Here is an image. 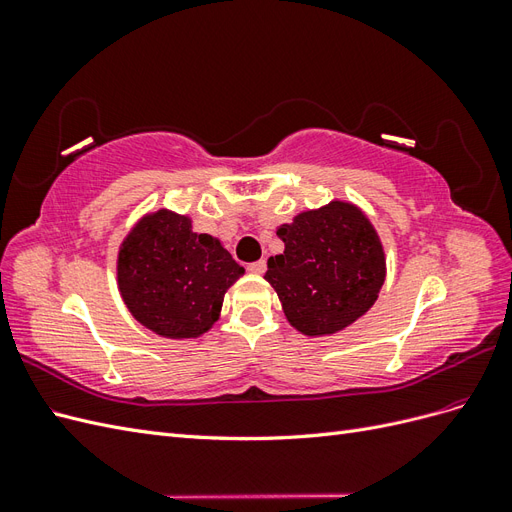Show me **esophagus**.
<instances>
[{"label": "esophagus", "instance_id": "obj_1", "mask_svg": "<svg viewBox=\"0 0 512 512\" xmlns=\"http://www.w3.org/2000/svg\"><path fill=\"white\" fill-rule=\"evenodd\" d=\"M265 269H267L265 260H256V262H252V265H247V271L254 273V275H262V273H265Z\"/></svg>", "mask_w": 512, "mask_h": 512}]
</instances>
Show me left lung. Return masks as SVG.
I'll return each mask as SVG.
<instances>
[{
    "label": "left lung",
    "instance_id": "1",
    "mask_svg": "<svg viewBox=\"0 0 512 512\" xmlns=\"http://www.w3.org/2000/svg\"><path fill=\"white\" fill-rule=\"evenodd\" d=\"M284 254L271 256L265 280L294 329L333 335L376 303L386 277L376 228L352 203L333 200L277 228Z\"/></svg>",
    "mask_w": 512,
    "mask_h": 512
}]
</instances>
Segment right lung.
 <instances>
[{
	"mask_svg": "<svg viewBox=\"0 0 512 512\" xmlns=\"http://www.w3.org/2000/svg\"><path fill=\"white\" fill-rule=\"evenodd\" d=\"M245 269L188 215L147 213L123 239L117 284L130 314L160 337L190 339L220 318L226 290Z\"/></svg>",
	"mask_w": 512,
	"mask_h": 512,
	"instance_id": "add662e5",
	"label": "right lung"
}]
</instances>
